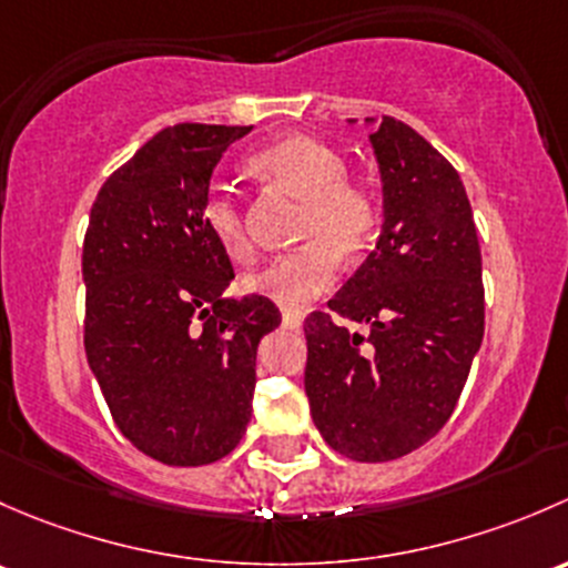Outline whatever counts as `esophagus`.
Listing matches in <instances>:
<instances>
[{
    "label": "esophagus",
    "mask_w": 568,
    "mask_h": 568,
    "mask_svg": "<svg viewBox=\"0 0 568 568\" xmlns=\"http://www.w3.org/2000/svg\"><path fill=\"white\" fill-rule=\"evenodd\" d=\"M282 323H284V327H301L303 314L301 312H292V308H284V312H282Z\"/></svg>",
    "instance_id": "obj_1"
}]
</instances>
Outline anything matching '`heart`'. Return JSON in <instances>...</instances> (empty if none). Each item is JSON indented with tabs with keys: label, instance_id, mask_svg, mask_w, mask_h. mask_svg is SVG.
I'll return each mask as SVG.
<instances>
[{
	"label": "heart",
	"instance_id": "obj_1",
	"mask_svg": "<svg viewBox=\"0 0 568 568\" xmlns=\"http://www.w3.org/2000/svg\"><path fill=\"white\" fill-rule=\"evenodd\" d=\"M265 189H284L306 202L295 237L303 245L273 256L245 276V290L284 308H303L336 278L338 256L355 260L369 248L383 221L377 191L347 178V161L331 144L312 136H286L256 150L245 161ZM204 230L230 260L254 254L243 202L230 185H210L202 202Z\"/></svg>",
	"mask_w": 568,
	"mask_h": 568
}]
</instances>
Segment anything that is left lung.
Segmentation results:
<instances>
[{"label":"left lung","mask_w":568,"mask_h":568,"mask_svg":"<svg viewBox=\"0 0 568 568\" xmlns=\"http://www.w3.org/2000/svg\"><path fill=\"white\" fill-rule=\"evenodd\" d=\"M369 139L383 178V232L327 301L331 312L303 323V383L333 452L388 462L452 418L484 338V284L457 169L394 116H383ZM338 316L369 324L371 333L349 334Z\"/></svg>","instance_id":"1"}]
</instances>
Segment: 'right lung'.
<instances>
[{
    "label": "right lung",
    "instance_id": "obj_1",
    "mask_svg": "<svg viewBox=\"0 0 568 568\" xmlns=\"http://www.w3.org/2000/svg\"><path fill=\"white\" fill-rule=\"evenodd\" d=\"M248 131L163 128L90 210L87 361L122 435L163 465L235 452L251 420L256 344L282 323L265 295L224 297L235 271L202 221L215 163Z\"/></svg>",
    "mask_w": 568,
    "mask_h": 568
}]
</instances>
